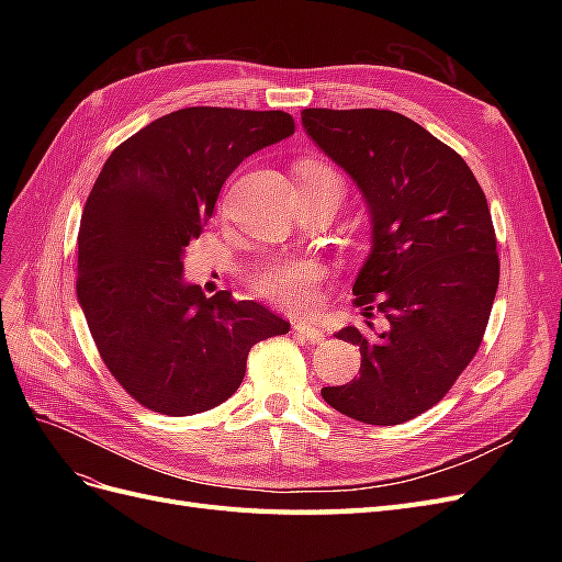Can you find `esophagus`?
<instances>
[{
    "instance_id": "esophagus-1",
    "label": "esophagus",
    "mask_w": 562,
    "mask_h": 562,
    "mask_svg": "<svg viewBox=\"0 0 562 562\" xmlns=\"http://www.w3.org/2000/svg\"><path fill=\"white\" fill-rule=\"evenodd\" d=\"M295 333H297V337L307 339V342H312V345H318L326 339V335H323V330L316 326V323H310V321H297Z\"/></svg>"
}]
</instances>
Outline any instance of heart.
I'll return each mask as SVG.
<instances>
[{
    "mask_svg": "<svg viewBox=\"0 0 562 562\" xmlns=\"http://www.w3.org/2000/svg\"><path fill=\"white\" fill-rule=\"evenodd\" d=\"M300 176L304 184L312 182H335L339 184L337 173L323 164H302ZM328 269L318 260H274L255 271L252 285L262 297L274 302L283 310H304L318 297V288L326 281Z\"/></svg>",
    "mask_w": 562,
    "mask_h": 562,
    "instance_id": "heart-1",
    "label": "heart"
}]
</instances>
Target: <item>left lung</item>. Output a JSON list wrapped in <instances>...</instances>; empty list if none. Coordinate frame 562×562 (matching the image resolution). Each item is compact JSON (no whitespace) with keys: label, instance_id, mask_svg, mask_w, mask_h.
Segmentation results:
<instances>
[{"label":"left lung","instance_id":"left-lung-1","mask_svg":"<svg viewBox=\"0 0 562 562\" xmlns=\"http://www.w3.org/2000/svg\"><path fill=\"white\" fill-rule=\"evenodd\" d=\"M310 138L359 182L372 213V252L353 283L361 370L321 396L337 413L394 427L443 398L479 351L499 285L485 192L467 161L391 110H302ZM387 318L375 334L374 312Z\"/></svg>","mask_w":562,"mask_h":562}]
</instances>
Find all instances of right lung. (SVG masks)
Wrapping results in <instances>:
<instances>
[{
    "label": "right lung",
    "mask_w": 562,
    "mask_h": 562,
    "mask_svg": "<svg viewBox=\"0 0 562 562\" xmlns=\"http://www.w3.org/2000/svg\"><path fill=\"white\" fill-rule=\"evenodd\" d=\"M295 133L281 110L184 108L119 145L77 236V297L100 359L131 398L168 417L227 401L252 345L291 323L229 291L182 281V250L252 151Z\"/></svg>",
    "instance_id": "add662e5"
}]
</instances>
